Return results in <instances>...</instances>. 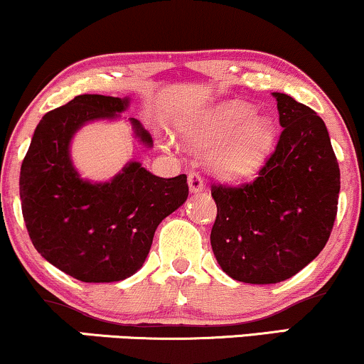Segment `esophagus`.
<instances>
[{
  "instance_id": "1",
  "label": "esophagus",
  "mask_w": 364,
  "mask_h": 364,
  "mask_svg": "<svg viewBox=\"0 0 364 364\" xmlns=\"http://www.w3.org/2000/svg\"><path fill=\"white\" fill-rule=\"evenodd\" d=\"M188 186H190L191 193H200L205 188L203 178H201L198 173H190L188 174Z\"/></svg>"
}]
</instances>
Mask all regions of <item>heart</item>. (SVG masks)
I'll return each mask as SVG.
<instances>
[{"label":"heart","instance_id":"obj_1","mask_svg":"<svg viewBox=\"0 0 364 364\" xmlns=\"http://www.w3.org/2000/svg\"><path fill=\"white\" fill-rule=\"evenodd\" d=\"M256 107L227 100L198 117L178 122L190 146L208 149V168L220 178L247 179L264 166L277 142V124L269 115H256Z\"/></svg>","mask_w":364,"mask_h":364}]
</instances>
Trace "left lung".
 <instances>
[{"label": "left lung", "instance_id": "left-lung-1", "mask_svg": "<svg viewBox=\"0 0 364 364\" xmlns=\"http://www.w3.org/2000/svg\"><path fill=\"white\" fill-rule=\"evenodd\" d=\"M279 135L252 183L213 185V254L230 278L271 284L291 278L321 254L337 213L341 173L327 127L312 108L284 93Z\"/></svg>", "mask_w": 364, "mask_h": 364}]
</instances>
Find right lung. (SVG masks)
Segmentation results:
<instances>
[{"label": "right lung", "instance_id": "obj_1", "mask_svg": "<svg viewBox=\"0 0 364 364\" xmlns=\"http://www.w3.org/2000/svg\"><path fill=\"white\" fill-rule=\"evenodd\" d=\"M129 98L80 95L42 117L21 163L20 198L32 244L50 264L85 283H112L142 268L157 225L188 198L186 174L159 178L139 161L110 181L82 179L71 140L82 125L117 120ZM135 139L151 134L129 118Z\"/></svg>", "mask_w": 364, "mask_h": 364}]
</instances>
